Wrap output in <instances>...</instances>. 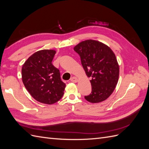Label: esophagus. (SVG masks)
<instances>
[{
    "mask_svg": "<svg viewBox=\"0 0 149 149\" xmlns=\"http://www.w3.org/2000/svg\"><path fill=\"white\" fill-rule=\"evenodd\" d=\"M70 81H71V82H73V83H77V82L78 81V79H77V78H76V77H73L71 78Z\"/></svg>",
    "mask_w": 149,
    "mask_h": 149,
    "instance_id": "esophagus-1",
    "label": "esophagus"
}]
</instances>
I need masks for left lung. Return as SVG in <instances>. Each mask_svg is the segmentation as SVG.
<instances>
[{"label":"left lung","mask_w":149,"mask_h":149,"mask_svg":"<svg viewBox=\"0 0 149 149\" xmlns=\"http://www.w3.org/2000/svg\"><path fill=\"white\" fill-rule=\"evenodd\" d=\"M74 50L80 57L87 77L92 79V92L85 99L92 103L107 99L113 92L119 78L115 54L107 45L93 40L80 42Z\"/></svg>","instance_id":"8db88e82"}]
</instances>
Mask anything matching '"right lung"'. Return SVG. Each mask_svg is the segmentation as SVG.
I'll use <instances>...</instances> for the list:
<instances>
[{
  "label": "right lung",
  "instance_id": "add662e5",
  "mask_svg": "<svg viewBox=\"0 0 149 149\" xmlns=\"http://www.w3.org/2000/svg\"><path fill=\"white\" fill-rule=\"evenodd\" d=\"M56 51L42 50L34 53L22 68V80L30 95L38 102L52 104L63 96L66 85L61 81L59 70L52 61Z\"/></svg>",
  "mask_w": 149,
  "mask_h": 149
}]
</instances>
